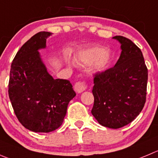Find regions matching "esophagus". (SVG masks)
I'll use <instances>...</instances> for the list:
<instances>
[{
    "label": "esophagus",
    "instance_id": "34e87169",
    "mask_svg": "<svg viewBox=\"0 0 158 158\" xmlns=\"http://www.w3.org/2000/svg\"><path fill=\"white\" fill-rule=\"evenodd\" d=\"M86 89H87V85H86L85 82L79 81V82H76V84H75V90L77 93H79V94L83 92Z\"/></svg>",
    "mask_w": 158,
    "mask_h": 158
}]
</instances>
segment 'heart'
<instances>
[{
	"label": "heart",
	"mask_w": 158,
	"mask_h": 158,
	"mask_svg": "<svg viewBox=\"0 0 158 158\" xmlns=\"http://www.w3.org/2000/svg\"><path fill=\"white\" fill-rule=\"evenodd\" d=\"M112 58L111 51L101 47L82 49L75 56V61L77 63L86 65L94 64V69L99 72L106 70L112 61Z\"/></svg>",
	"instance_id": "heart-1"
}]
</instances>
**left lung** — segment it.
<instances>
[{"instance_id":"1","label":"left lung","mask_w":158,"mask_h":158,"mask_svg":"<svg viewBox=\"0 0 158 158\" xmlns=\"http://www.w3.org/2000/svg\"><path fill=\"white\" fill-rule=\"evenodd\" d=\"M122 53L114 67L94 75L91 113L101 126L119 129L132 122L144 107L148 71L142 51L132 40L114 36Z\"/></svg>"}]
</instances>
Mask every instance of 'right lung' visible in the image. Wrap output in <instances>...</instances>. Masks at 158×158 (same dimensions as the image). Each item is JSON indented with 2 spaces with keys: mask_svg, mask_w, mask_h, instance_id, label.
<instances>
[{
  "mask_svg": "<svg viewBox=\"0 0 158 158\" xmlns=\"http://www.w3.org/2000/svg\"><path fill=\"white\" fill-rule=\"evenodd\" d=\"M49 32H40L26 41L13 59L8 95L15 114L26 129L50 132L62 124L71 100L76 95L67 79L47 71L38 50L46 48Z\"/></svg>",
  "mask_w": 158,
  "mask_h": 158,
  "instance_id": "obj_1",
  "label": "right lung"
}]
</instances>
